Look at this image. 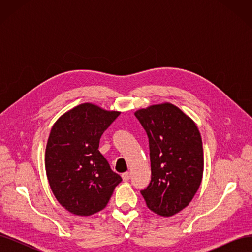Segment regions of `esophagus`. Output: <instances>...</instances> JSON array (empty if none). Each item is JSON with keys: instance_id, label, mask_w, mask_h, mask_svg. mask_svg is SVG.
<instances>
[{"instance_id": "1", "label": "esophagus", "mask_w": 252, "mask_h": 252, "mask_svg": "<svg viewBox=\"0 0 252 252\" xmlns=\"http://www.w3.org/2000/svg\"><path fill=\"white\" fill-rule=\"evenodd\" d=\"M122 179H123L124 182L129 181V179H130V173H129V172H124L123 174H122Z\"/></svg>"}]
</instances>
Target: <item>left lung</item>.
Returning a JSON list of instances; mask_svg holds the SVG:
<instances>
[{"mask_svg":"<svg viewBox=\"0 0 252 252\" xmlns=\"http://www.w3.org/2000/svg\"><path fill=\"white\" fill-rule=\"evenodd\" d=\"M149 139L151 181L141 191L147 207L171 217L191 202L204 171L199 128L171 103L151 105L134 112Z\"/></svg>","mask_w":252,"mask_h":252,"instance_id":"obj_1","label":"left lung"}]
</instances>
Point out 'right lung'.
<instances>
[{
	"label": "right lung",
	"instance_id": "obj_1",
	"mask_svg": "<svg viewBox=\"0 0 252 252\" xmlns=\"http://www.w3.org/2000/svg\"><path fill=\"white\" fill-rule=\"evenodd\" d=\"M84 103L53 124L45 151V168L58 202L75 216L88 217L106 207L122 178L98 151L103 132L120 116Z\"/></svg>",
	"mask_w": 252,
	"mask_h": 252
}]
</instances>
